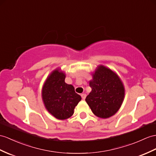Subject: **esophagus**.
Instances as JSON below:
<instances>
[{
    "mask_svg": "<svg viewBox=\"0 0 156 156\" xmlns=\"http://www.w3.org/2000/svg\"><path fill=\"white\" fill-rule=\"evenodd\" d=\"M81 97H82V98L83 100L85 99V98H86V94H85V93H83V94H81Z\"/></svg>",
    "mask_w": 156,
    "mask_h": 156,
    "instance_id": "1",
    "label": "esophagus"
}]
</instances>
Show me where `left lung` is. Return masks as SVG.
Here are the masks:
<instances>
[{
  "label": "left lung",
  "mask_w": 156,
  "mask_h": 156,
  "mask_svg": "<svg viewBox=\"0 0 156 156\" xmlns=\"http://www.w3.org/2000/svg\"><path fill=\"white\" fill-rule=\"evenodd\" d=\"M91 92L85 101L94 115L107 119L119 111L124 97L122 81L115 72L99 66L90 81Z\"/></svg>",
  "instance_id": "left-lung-1"
}]
</instances>
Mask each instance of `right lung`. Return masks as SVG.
Masks as SVG:
<instances>
[{"instance_id": "right-lung-1", "label": "right lung", "mask_w": 156, "mask_h": 156, "mask_svg": "<svg viewBox=\"0 0 156 156\" xmlns=\"http://www.w3.org/2000/svg\"><path fill=\"white\" fill-rule=\"evenodd\" d=\"M66 75L55 69L49 75L42 89V99L48 111L59 120L73 115L74 108L81 100L73 85L65 82Z\"/></svg>"}]
</instances>
